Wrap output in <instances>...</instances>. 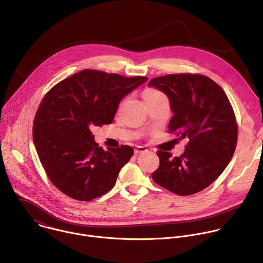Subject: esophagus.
I'll list each match as a JSON object with an SVG mask.
<instances>
[{"instance_id":"obj_1","label":"esophagus","mask_w":263,"mask_h":263,"mask_svg":"<svg viewBox=\"0 0 263 263\" xmlns=\"http://www.w3.org/2000/svg\"><path fill=\"white\" fill-rule=\"evenodd\" d=\"M146 152H148V149L145 146H141V145L135 147V149H134V153L136 155L137 154H143V153H146Z\"/></svg>"}]
</instances>
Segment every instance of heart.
Returning <instances> with one entry per match:
<instances>
[{
  "mask_svg": "<svg viewBox=\"0 0 263 263\" xmlns=\"http://www.w3.org/2000/svg\"><path fill=\"white\" fill-rule=\"evenodd\" d=\"M159 99H166V97L158 89L155 88H148L144 90L143 92V100L145 101H154V100H159Z\"/></svg>",
  "mask_w": 263,
  "mask_h": 263,
  "instance_id": "heart-1",
  "label": "heart"
}]
</instances>
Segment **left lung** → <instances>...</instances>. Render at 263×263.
Returning a JSON list of instances; mask_svg holds the SVG:
<instances>
[{"mask_svg": "<svg viewBox=\"0 0 263 263\" xmlns=\"http://www.w3.org/2000/svg\"><path fill=\"white\" fill-rule=\"evenodd\" d=\"M147 86L170 100V132L190 139L180 157L157 152L160 164L152 178L178 196L197 194L218 178L235 151L237 125L228 97L202 74H167L152 79Z\"/></svg>", "mask_w": 263, "mask_h": 263, "instance_id": "8db88e82", "label": "left lung"}]
</instances>
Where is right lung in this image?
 Instances as JSON below:
<instances>
[{
	"mask_svg": "<svg viewBox=\"0 0 263 263\" xmlns=\"http://www.w3.org/2000/svg\"><path fill=\"white\" fill-rule=\"evenodd\" d=\"M146 77L84 69L56 84L44 98L33 124V142L51 182L64 195L91 201L109 192L134 151H107L91 128L111 124L120 102Z\"/></svg>",
	"mask_w": 263,
	"mask_h": 263,
	"instance_id": "1",
	"label": "right lung"
}]
</instances>
